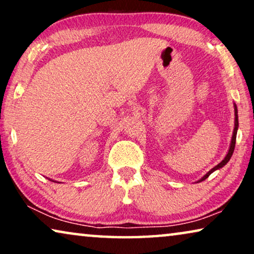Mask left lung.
<instances>
[{
	"label": "left lung",
	"mask_w": 254,
	"mask_h": 254,
	"mask_svg": "<svg viewBox=\"0 0 254 254\" xmlns=\"http://www.w3.org/2000/svg\"><path fill=\"white\" fill-rule=\"evenodd\" d=\"M237 129H238V114H237V106L235 105V129H234V135H232V140H231V144H230V149H229V152L227 154V156H225V158L223 159V161H222L220 164H217L216 166H215V168H213L210 170L209 172L207 173L206 176L203 177L202 179H200L199 182H203L204 179H207L208 177H209L211 173H213L215 170H217V169H221V168H223V166L227 164V163L230 161V158H231V156H232V154H234V150H235V145H236V136H237Z\"/></svg>",
	"instance_id": "left-lung-1"
}]
</instances>
